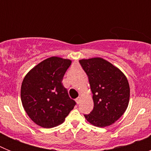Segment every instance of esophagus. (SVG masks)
Returning a JSON list of instances; mask_svg holds the SVG:
<instances>
[{"label": "esophagus", "instance_id": "obj_1", "mask_svg": "<svg viewBox=\"0 0 151 151\" xmlns=\"http://www.w3.org/2000/svg\"><path fill=\"white\" fill-rule=\"evenodd\" d=\"M76 102L77 103V104H80V102H81V97H77L76 99Z\"/></svg>", "mask_w": 151, "mask_h": 151}]
</instances>
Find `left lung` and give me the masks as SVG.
<instances>
[{
    "label": "left lung",
    "instance_id": "1",
    "mask_svg": "<svg viewBox=\"0 0 151 151\" xmlns=\"http://www.w3.org/2000/svg\"><path fill=\"white\" fill-rule=\"evenodd\" d=\"M88 76L94 109L85 117L97 127H106L120 118L129 105L130 88L120 69L101 57L79 60Z\"/></svg>",
    "mask_w": 151,
    "mask_h": 151
}]
</instances>
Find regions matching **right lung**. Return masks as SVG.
<instances>
[{"label":"right lung","mask_w":151,"mask_h":151,"mask_svg":"<svg viewBox=\"0 0 151 151\" xmlns=\"http://www.w3.org/2000/svg\"><path fill=\"white\" fill-rule=\"evenodd\" d=\"M72 61L51 57L32 69L21 86V101L29 118L49 129L63 123L76 104L69 97L63 78Z\"/></svg>","instance_id":"right-lung-1"}]
</instances>
